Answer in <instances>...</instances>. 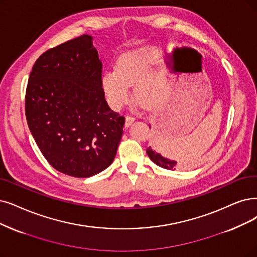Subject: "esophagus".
Instances as JSON below:
<instances>
[{
  "instance_id": "1",
  "label": "esophagus",
  "mask_w": 257,
  "mask_h": 257,
  "mask_svg": "<svg viewBox=\"0 0 257 257\" xmlns=\"http://www.w3.org/2000/svg\"><path fill=\"white\" fill-rule=\"evenodd\" d=\"M135 119H136V118L133 117V116H126V117H125V126L128 127V126L132 124V123L135 121Z\"/></svg>"
}]
</instances>
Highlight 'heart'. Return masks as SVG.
Segmentation results:
<instances>
[{
  "label": "heart",
  "mask_w": 257,
  "mask_h": 257,
  "mask_svg": "<svg viewBox=\"0 0 257 257\" xmlns=\"http://www.w3.org/2000/svg\"><path fill=\"white\" fill-rule=\"evenodd\" d=\"M162 59V51L157 46H147L123 55L117 69L106 70L102 75L101 86L109 105L120 109L128 103L132 97L130 86L136 85L137 96L148 102L159 101L167 88V76L163 73H151Z\"/></svg>",
  "instance_id": "1"
}]
</instances>
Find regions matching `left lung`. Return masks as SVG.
I'll return each instance as SVG.
<instances>
[{
  "mask_svg": "<svg viewBox=\"0 0 257 257\" xmlns=\"http://www.w3.org/2000/svg\"><path fill=\"white\" fill-rule=\"evenodd\" d=\"M147 153H148V156L150 157V159L157 164V166H159L160 168H163V169H167V170H173V169H181L184 164L180 163V162H177L176 160H173L171 158H167L162 156L160 153H157V152H154L151 147L147 149ZM186 166L188 167V164H186Z\"/></svg>",
  "mask_w": 257,
  "mask_h": 257,
  "instance_id": "1",
  "label": "left lung"
}]
</instances>
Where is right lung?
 I'll use <instances>...</instances> for the list:
<instances>
[{
  "label": "right lung",
  "mask_w": 257,
  "mask_h": 257,
  "mask_svg": "<svg viewBox=\"0 0 257 257\" xmlns=\"http://www.w3.org/2000/svg\"><path fill=\"white\" fill-rule=\"evenodd\" d=\"M93 37L83 35L41 55L28 79L25 112L41 153L57 171L86 178L114 160L125 119L101 86Z\"/></svg>",
  "instance_id": "obj_1"
}]
</instances>
